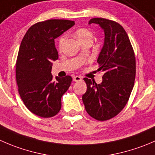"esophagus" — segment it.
Masks as SVG:
<instances>
[{"label":"esophagus","instance_id":"34e87169","mask_svg":"<svg viewBox=\"0 0 155 155\" xmlns=\"http://www.w3.org/2000/svg\"><path fill=\"white\" fill-rule=\"evenodd\" d=\"M73 80L74 81V82H79V81L82 80V77H81V76H74V77H73Z\"/></svg>","mask_w":155,"mask_h":155}]
</instances>
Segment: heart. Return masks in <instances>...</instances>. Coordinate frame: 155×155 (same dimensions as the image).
Masks as SVG:
<instances>
[{"instance_id": "heart-1", "label": "heart", "mask_w": 155, "mask_h": 155, "mask_svg": "<svg viewBox=\"0 0 155 155\" xmlns=\"http://www.w3.org/2000/svg\"><path fill=\"white\" fill-rule=\"evenodd\" d=\"M76 36L77 37L78 40L80 42L85 41L87 39H92V33L91 31L85 28H80L76 31ZM64 40V37H61L59 40V46L61 47L63 41Z\"/></svg>"}]
</instances>
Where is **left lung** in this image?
Masks as SVG:
<instances>
[{
    "label": "left lung",
    "instance_id": "1",
    "mask_svg": "<svg viewBox=\"0 0 155 155\" xmlns=\"http://www.w3.org/2000/svg\"><path fill=\"white\" fill-rule=\"evenodd\" d=\"M104 31V43L97 62L104 72L102 82L84 78L87 91L82 95L85 108L91 117L104 121L117 115L127 104L134 86L136 58L128 35L122 25L104 18H93Z\"/></svg>",
    "mask_w": 155,
    "mask_h": 155
}]
</instances>
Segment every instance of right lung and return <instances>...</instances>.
<instances>
[{
    "label": "right lung",
    "instance_id": "right-lung-1",
    "mask_svg": "<svg viewBox=\"0 0 155 155\" xmlns=\"http://www.w3.org/2000/svg\"><path fill=\"white\" fill-rule=\"evenodd\" d=\"M75 25L74 21L49 19L31 25L24 35L16 64L19 95L27 108L41 117H51L61 108V97L72 77L53 79L52 61L58 59L54 39Z\"/></svg>",
    "mask_w": 155,
    "mask_h": 155
}]
</instances>
